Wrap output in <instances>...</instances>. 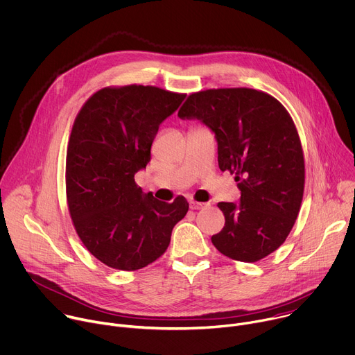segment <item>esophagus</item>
I'll list each match as a JSON object with an SVG mask.
<instances>
[{
  "instance_id": "1",
  "label": "esophagus",
  "mask_w": 355,
  "mask_h": 355,
  "mask_svg": "<svg viewBox=\"0 0 355 355\" xmlns=\"http://www.w3.org/2000/svg\"><path fill=\"white\" fill-rule=\"evenodd\" d=\"M204 207H207V204H205V202L190 201V208H191V209H201V208H204Z\"/></svg>"
}]
</instances>
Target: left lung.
<instances>
[{
    "label": "left lung",
    "instance_id": "left-lung-1",
    "mask_svg": "<svg viewBox=\"0 0 355 355\" xmlns=\"http://www.w3.org/2000/svg\"><path fill=\"white\" fill-rule=\"evenodd\" d=\"M178 116L216 134L220 169L235 173L239 202H218L223 231L211 242L223 254L257 261L291 232L304 196L305 164L295 124L275 98L250 88L191 94Z\"/></svg>",
    "mask_w": 355,
    "mask_h": 355
}]
</instances>
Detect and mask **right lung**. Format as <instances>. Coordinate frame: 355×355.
<instances>
[{
	"label": "right lung",
	"mask_w": 355,
	"mask_h": 355,
	"mask_svg": "<svg viewBox=\"0 0 355 355\" xmlns=\"http://www.w3.org/2000/svg\"><path fill=\"white\" fill-rule=\"evenodd\" d=\"M184 98L157 87L103 88L74 121L65 164L69 216L85 248L112 268L155 261L189 209L184 197L159 201L134 180L151 159L159 124Z\"/></svg>",
	"instance_id": "right-lung-1"
}]
</instances>
